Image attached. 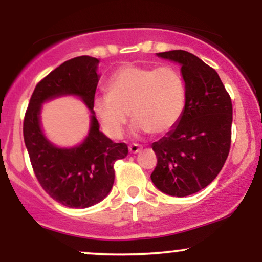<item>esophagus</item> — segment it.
<instances>
[{"mask_svg": "<svg viewBox=\"0 0 262 262\" xmlns=\"http://www.w3.org/2000/svg\"><path fill=\"white\" fill-rule=\"evenodd\" d=\"M141 148H143V146L139 145V144L133 143V144H130V145H129V151H130L132 154H137V152L140 151Z\"/></svg>", "mask_w": 262, "mask_h": 262, "instance_id": "esophagus-1", "label": "esophagus"}]
</instances>
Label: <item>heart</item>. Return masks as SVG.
Wrapping results in <instances>:
<instances>
[{"instance_id":"obj_1","label":"heart","mask_w":262,"mask_h":262,"mask_svg":"<svg viewBox=\"0 0 262 262\" xmlns=\"http://www.w3.org/2000/svg\"><path fill=\"white\" fill-rule=\"evenodd\" d=\"M106 93L96 98L93 111L113 138L122 135L128 113L137 130L161 134L179 122L185 110V82L170 65H123L107 81Z\"/></svg>"}]
</instances>
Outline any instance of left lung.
<instances>
[{
	"label": "left lung",
	"mask_w": 262,
	"mask_h": 262,
	"mask_svg": "<svg viewBox=\"0 0 262 262\" xmlns=\"http://www.w3.org/2000/svg\"><path fill=\"white\" fill-rule=\"evenodd\" d=\"M181 64L186 103L179 123L152 143L158 164L151 181L164 193L185 197L207 187L229 155L233 104L217 71L185 50L158 53Z\"/></svg>",
	"instance_id": "left-lung-1"
}]
</instances>
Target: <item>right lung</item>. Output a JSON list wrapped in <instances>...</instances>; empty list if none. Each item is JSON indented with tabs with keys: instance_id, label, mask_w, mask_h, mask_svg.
<instances>
[{
	"instance_id": "1",
	"label": "right lung",
	"mask_w": 262,
	"mask_h": 262,
	"mask_svg": "<svg viewBox=\"0 0 262 262\" xmlns=\"http://www.w3.org/2000/svg\"><path fill=\"white\" fill-rule=\"evenodd\" d=\"M97 64V59L87 55L62 62L37 83L23 121V137L38 182L53 200L70 208H86L110 193L114 162L127 156L128 146L101 133L98 121L92 116L89 137L81 145L56 148L40 129V104L56 96L77 95L92 111Z\"/></svg>"
}]
</instances>
